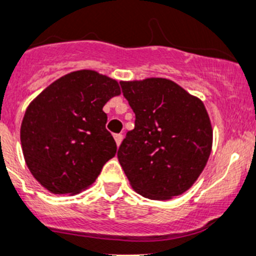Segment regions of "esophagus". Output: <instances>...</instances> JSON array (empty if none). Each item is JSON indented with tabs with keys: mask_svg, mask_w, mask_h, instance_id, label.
Returning a JSON list of instances; mask_svg holds the SVG:
<instances>
[{
	"mask_svg": "<svg viewBox=\"0 0 256 256\" xmlns=\"http://www.w3.org/2000/svg\"><path fill=\"white\" fill-rule=\"evenodd\" d=\"M114 138V142H116L117 146H118V145L121 144V142H122V135H121V134H116Z\"/></svg>",
	"mask_w": 256,
	"mask_h": 256,
	"instance_id": "obj_1",
	"label": "esophagus"
}]
</instances>
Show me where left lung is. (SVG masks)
<instances>
[{
	"label": "left lung",
	"instance_id": "1",
	"mask_svg": "<svg viewBox=\"0 0 256 256\" xmlns=\"http://www.w3.org/2000/svg\"><path fill=\"white\" fill-rule=\"evenodd\" d=\"M136 116L117 158L136 193L168 200L190 190L212 150L204 102L166 78L120 82Z\"/></svg>",
	"mask_w": 256,
	"mask_h": 256
}]
</instances>
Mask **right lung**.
<instances>
[{
    "instance_id": "1",
    "label": "right lung",
    "mask_w": 256,
    "mask_h": 256,
    "mask_svg": "<svg viewBox=\"0 0 256 256\" xmlns=\"http://www.w3.org/2000/svg\"><path fill=\"white\" fill-rule=\"evenodd\" d=\"M118 94L116 80L82 69L52 82L30 102L21 124V146L28 170L45 190L77 194L116 155L104 106Z\"/></svg>"
}]
</instances>
